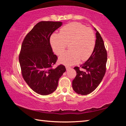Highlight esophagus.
<instances>
[{
	"label": "esophagus",
	"instance_id": "1",
	"mask_svg": "<svg viewBox=\"0 0 126 126\" xmlns=\"http://www.w3.org/2000/svg\"><path fill=\"white\" fill-rule=\"evenodd\" d=\"M65 68H66V69L67 70H68V69H69L70 68H71V67H69V66H66L65 67Z\"/></svg>",
	"mask_w": 126,
	"mask_h": 126
}]
</instances>
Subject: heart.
Instances as JSON below:
<instances>
[{
    "mask_svg": "<svg viewBox=\"0 0 126 126\" xmlns=\"http://www.w3.org/2000/svg\"><path fill=\"white\" fill-rule=\"evenodd\" d=\"M50 42L58 55L69 44L70 50L62 55L59 60L62 63L71 65L78 63L80 59L86 61L89 59L94 49L95 38L92 29L78 22H72L62 28L59 33H53Z\"/></svg>",
    "mask_w": 126,
    "mask_h": 126,
    "instance_id": "heart-1",
    "label": "heart"
}]
</instances>
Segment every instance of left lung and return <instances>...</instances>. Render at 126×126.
Segmentation results:
<instances>
[{"label": "left lung", "mask_w": 126, "mask_h": 126, "mask_svg": "<svg viewBox=\"0 0 126 126\" xmlns=\"http://www.w3.org/2000/svg\"><path fill=\"white\" fill-rule=\"evenodd\" d=\"M96 40L92 54L86 62L79 67H75L77 72L75 78L72 81V87L77 93L87 95L96 89L103 78L106 71L107 53L103 39L96 29Z\"/></svg>", "instance_id": "1"}]
</instances>
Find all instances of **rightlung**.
Wrapping results in <instances>:
<instances>
[{
	"mask_svg": "<svg viewBox=\"0 0 126 126\" xmlns=\"http://www.w3.org/2000/svg\"><path fill=\"white\" fill-rule=\"evenodd\" d=\"M62 25L60 22L38 23L25 36L21 47L19 61L23 77L30 88L40 95L56 90L59 79L66 71L62 64L53 67L58 58L50 43L51 35Z\"/></svg>",
	"mask_w": 126,
	"mask_h": 126,
	"instance_id": "right-lung-1",
	"label": "right lung"
}]
</instances>
